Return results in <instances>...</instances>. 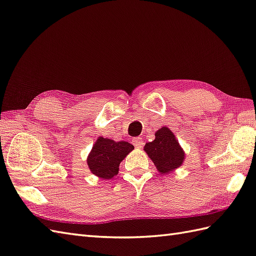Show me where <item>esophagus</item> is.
Wrapping results in <instances>:
<instances>
[{
  "mask_svg": "<svg viewBox=\"0 0 256 256\" xmlns=\"http://www.w3.org/2000/svg\"><path fill=\"white\" fill-rule=\"evenodd\" d=\"M132 144L136 148H141L143 146V144H144V142H143L142 138H134L132 139Z\"/></svg>",
  "mask_w": 256,
  "mask_h": 256,
  "instance_id": "obj_1",
  "label": "esophagus"
}]
</instances>
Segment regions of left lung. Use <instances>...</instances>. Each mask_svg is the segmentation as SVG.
Instances as JSON below:
<instances>
[{"mask_svg": "<svg viewBox=\"0 0 256 256\" xmlns=\"http://www.w3.org/2000/svg\"><path fill=\"white\" fill-rule=\"evenodd\" d=\"M144 151L162 175H166L182 166L186 158L175 134L167 127H162L155 132V139L146 143Z\"/></svg>", "mask_w": 256, "mask_h": 256, "instance_id": "obj_1", "label": "left lung"}]
</instances>
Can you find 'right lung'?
Instances as JSON below:
<instances>
[{
  "instance_id": "obj_1",
  "label": "right lung",
  "mask_w": 256,
  "mask_h": 256,
  "mask_svg": "<svg viewBox=\"0 0 256 256\" xmlns=\"http://www.w3.org/2000/svg\"><path fill=\"white\" fill-rule=\"evenodd\" d=\"M134 148L126 141H114L98 136L88 156V166L93 175L110 179L120 170V162Z\"/></svg>"
}]
</instances>
